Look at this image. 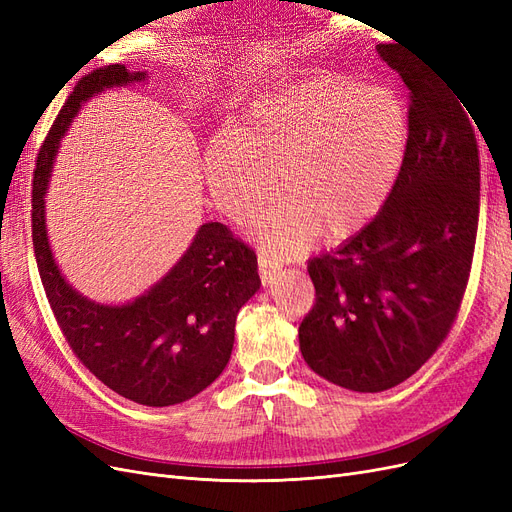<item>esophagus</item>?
Returning a JSON list of instances; mask_svg holds the SVG:
<instances>
[{
    "label": "esophagus",
    "mask_w": 512,
    "mask_h": 512,
    "mask_svg": "<svg viewBox=\"0 0 512 512\" xmlns=\"http://www.w3.org/2000/svg\"><path fill=\"white\" fill-rule=\"evenodd\" d=\"M258 273H260L262 286H271V284L275 282V277L280 275V267H277L269 256L260 254V256H258Z\"/></svg>",
    "instance_id": "34e87169"
}]
</instances>
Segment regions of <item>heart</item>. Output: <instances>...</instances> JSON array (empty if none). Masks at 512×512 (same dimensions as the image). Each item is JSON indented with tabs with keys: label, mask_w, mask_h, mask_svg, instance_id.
Here are the masks:
<instances>
[{
	"label": "heart",
	"mask_w": 512,
	"mask_h": 512,
	"mask_svg": "<svg viewBox=\"0 0 512 512\" xmlns=\"http://www.w3.org/2000/svg\"><path fill=\"white\" fill-rule=\"evenodd\" d=\"M408 151V111L391 87L348 74H318L256 100L237 132L205 147L209 194L228 220H252L275 190L282 196L254 224L277 258L305 252L320 230L346 239L389 200Z\"/></svg>",
	"instance_id": "1"
}]
</instances>
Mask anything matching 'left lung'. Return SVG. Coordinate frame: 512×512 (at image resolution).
<instances>
[{
  "label": "left lung",
  "instance_id": "8db88e82",
  "mask_svg": "<svg viewBox=\"0 0 512 512\" xmlns=\"http://www.w3.org/2000/svg\"><path fill=\"white\" fill-rule=\"evenodd\" d=\"M378 55L410 89L406 160L376 218L307 262L316 305L299 327L305 363L356 393L393 389L444 342L466 292L480 200L466 102L393 44Z\"/></svg>",
  "mask_w": 512,
  "mask_h": 512
}]
</instances>
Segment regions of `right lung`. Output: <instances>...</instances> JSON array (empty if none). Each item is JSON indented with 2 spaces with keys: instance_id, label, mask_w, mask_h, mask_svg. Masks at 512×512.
I'll list each match as a JSON object with an SVG mask.
<instances>
[{
  "instance_id": "obj_1",
  "label": "right lung",
  "mask_w": 512,
  "mask_h": 512,
  "mask_svg": "<svg viewBox=\"0 0 512 512\" xmlns=\"http://www.w3.org/2000/svg\"><path fill=\"white\" fill-rule=\"evenodd\" d=\"M147 79V72L117 64L74 87L38 153L32 237L46 299L72 352L121 397L164 408L203 393L228 365L239 309L260 288L256 254L224 224H200L188 250L158 282L130 301L100 303L66 280L46 228L55 158L76 115L106 89Z\"/></svg>"
}]
</instances>
